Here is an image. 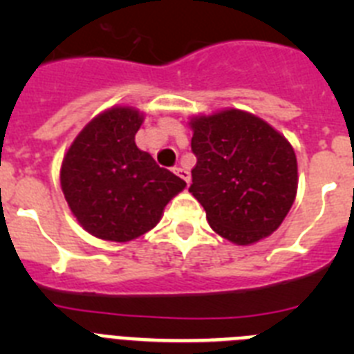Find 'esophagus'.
Returning a JSON list of instances; mask_svg holds the SVG:
<instances>
[{
    "mask_svg": "<svg viewBox=\"0 0 354 354\" xmlns=\"http://www.w3.org/2000/svg\"><path fill=\"white\" fill-rule=\"evenodd\" d=\"M175 174L179 175L180 179L186 180V183L189 184V179H192V175H189V171H187L186 168H175Z\"/></svg>",
    "mask_w": 354,
    "mask_h": 354,
    "instance_id": "34e87169",
    "label": "esophagus"
}]
</instances>
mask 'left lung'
<instances>
[{"instance_id":"left-lung-1","label":"left lung","mask_w":354,"mask_h":354,"mask_svg":"<svg viewBox=\"0 0 354 354\" xmlns=\"http://www.w3.org/2000/svg\"><path fill=\"white\" fill-rule=\"evenodd\" d=\"M196 165L189 193L216 234L248 246L271 236L298 192L292 145L257 115L227 108L189 118Z\"/></svg>"}]
</instances>
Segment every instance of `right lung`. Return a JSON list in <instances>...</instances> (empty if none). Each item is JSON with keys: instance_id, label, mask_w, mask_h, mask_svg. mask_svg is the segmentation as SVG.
<instances>
[{"instance_id": "right-lung-1", "label": "right lung", "mask_w": 354, "mask_h": 354, "mask_svg": "<svg viewBox=\"0 0 354 354\" xmlns=\"http://www.w3.org/2000/svg\"><path fill=\"white\" fill-rule=\"evenodd\" d=\"M143 120L145 115L133 106H111L80 131L62 161L60 184L68 209L99 239L127 243L143 236L186 187L136 147L134 136Z\"/></svg>"}]
</instances>
